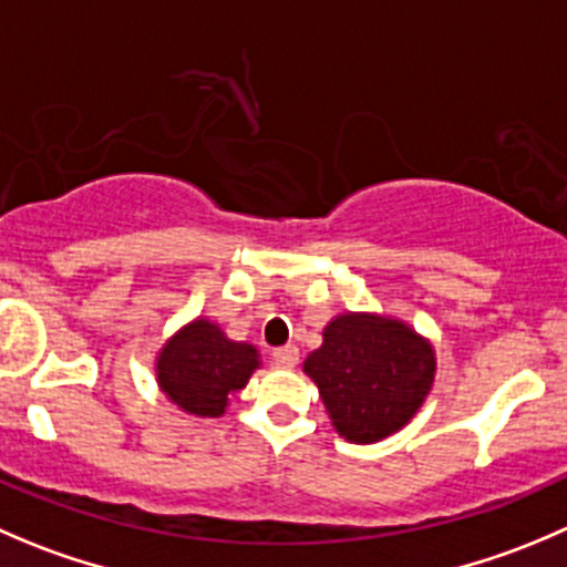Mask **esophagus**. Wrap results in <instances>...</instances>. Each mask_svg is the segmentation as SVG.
Here are the masks:
<instances>
[{
    "instance_id": "1",
    "label": "esophagus",
    "mask_w": 567,
    "mask_h": 567,
    "mask_svg": "<svg viewBox=\"0 0 567 567\" xmlns=\"http://www.w3.org/2000/svg\"><path fill=\"white\" fill-rule=\"evenodd\" d=\"M271 360L274 365L279 368H296V362H299V349H296V346H279V349H274Z\"/></svg>"
}]
</instances>
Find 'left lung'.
I'll return each instance as SVG.
<instances>
[{"mask_svg": "<svg viewBox=\"0 0 567 567\" xmlns=\"http://www.w3.org/2000/svg\"><path fill=\"white\" fill-rule=\"evenodd\" d=\"M334 430L354 443H377L415 415L435 379V354L401 321L338 316L323 346L305 360Z\"/></svg>", "mask_w": 567, "mask_h": 567, "instance_id": "1", "label": "left lung"}]
</instances>
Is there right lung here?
Returning a JSON list of instances; mask_svg holds the SVG:
<instances>
[{
	"label": "right lung",
	"instance_id": "1",
	"mask_svg": "<svg viewBox=\"0 0 567 567\" xmlns=\"http://www.w3.org/2000/svg\"><path fill=\"white\" fill-rule=\"evenodd\" d=\"M257 368V349L229 340L216 323L194 321L157 357L163 393L190 415L218 417L235 390L246 388Z\"/></svg>",
	"mask_w": 567,
	"mask_h": 567
}]
</instances>
